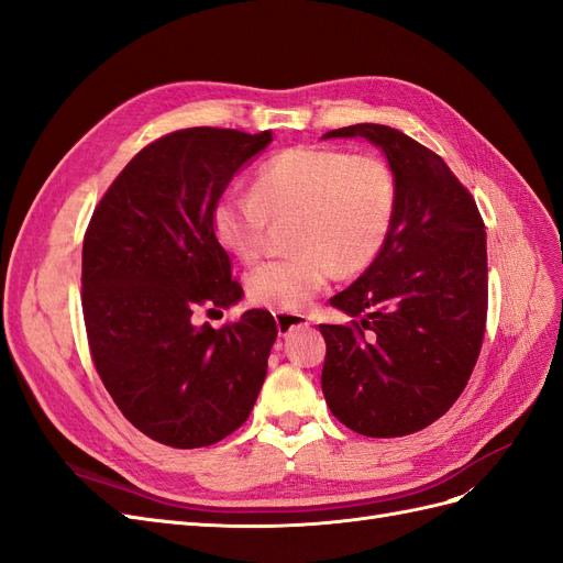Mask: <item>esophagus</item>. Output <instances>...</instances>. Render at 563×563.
Listing matches in <instances>:
<instances>
[{
  "label": "esophagus",
  "mask_w": 563,
  "mask_h": 563,
  "mask_svg": "<svg viewBox=\"0 0 563 563\" xmlns=\"http://www.w3.org/2000/svg\"><path fill=\"white\" fill-rule=\"evenodd\" d=\"M275 321H277V331L279 335L291 333L294 329H308L310 319L305 314H291V312H275Z\"/></svg>",
  "instance_id": "34e87169"
}]
</instances>
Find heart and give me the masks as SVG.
Wrapping results in <instances>:
<instances>
[{
	"mask_svg": "<svg viewBox=\"0 0 563 563\" xmlns=\"http://www.w3.org/2000/svg\"><path fill=\"white\" fill-rule=\"evenodd\" d=\"M397 216V180L387 162L331 147H291L261 166L253 192H228L213 209L218 242L244 263L267 249L269 218H294L296 253L263 263L246 279L253 302L302 310L335 269L356 275L383 251Z\"/></svg>",
	"mask_w": 563,
	"mask_h": 563,
	"instance_id": "heart-1",
	"label": "heart"
}]
</instances>
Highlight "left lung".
Instances as JSON below:
<instances>
[{
    "mask_svg": "<svg viewBox=\"0 0 563 563\" xmlns=\"http://www.w3.org/2000/svg\"><path fill=\"white\" fill-rule=\"evenodd\" d=\"M378 145L397 180V216L364 275L331 305L350 323H319L321 389L331 413L364 437H404L444 416L479 360L486 312V230L476 201L437 152L383 124L323 139Z\"/></svg>",
    "mask_w": 563,
    "mask_h": 563,
    "instance_id": "left-lung-1",
    "label": "left lung"
}]
</instances>
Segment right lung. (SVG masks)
<instances>
[{
	"label": "right lung",
	"instance_id": "right-lung-1",
	"mask_svg": "<svg viewBox=\"0 0 563 563\" xmlns=\"http://www.w3.org/2000/svg\"><path fill=\"white\" fill-rule=\"evenodd\" d=\"M272 133L195 126L143 147L91 216L81 310L91 360L119 411L150 439L201 449L246 422L277 323L265 310L195 323L242 298L213 209Z\"/></svg>",
	"mask_w": 563,
	"mask_h": 563
}]
</instances>
